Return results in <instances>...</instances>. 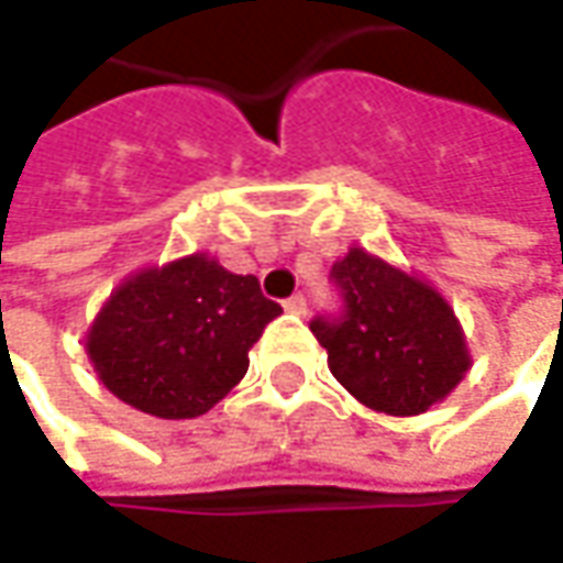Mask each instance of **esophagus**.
<instances>
[{"instance_id": "1", "label": "esophagus", "mask_w": 563, "mask_h": 563, "mask_svg": "<svg viewBox=\"0 0 563 563\" xmlns=\"http://www.w3.org/2000/svg\"><path fill=\"white\" fill-rule=\"evenodd\" d=\"M283 308L286 311H292V314H306L308 311V299L302 296V292H296V296H289L286 302H283Z\"/></svg>"}]
</instances>
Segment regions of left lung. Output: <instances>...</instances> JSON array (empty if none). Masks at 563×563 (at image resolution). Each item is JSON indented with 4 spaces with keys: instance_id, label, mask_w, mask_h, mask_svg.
<instances>
[{
    "instance_id": "8db88e82",
    "label": "left lung",
    "mask_w": 563,
    "mask_h": 563,
    "mask_svg": "<svg viewBox=\"0 0 563 563\" xmlns=\"http://www.w3.org/2000/svg\"><path fill=\"white\" fill-rule=\"evenodd\" d=\"M330 283L340 308L308 328L355 400L387 416H416L466 375L463 330L431 286L362 249L330 267Z\"/></svg>"
}]
</instances>
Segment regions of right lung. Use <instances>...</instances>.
<instances>
[{
  "mask_svg": "<svg viewBox=\"0 0 563 563\" xmlns=\"http://www.w3.org/2000/svg\"><path fill=\"white\" fill-rule=\"evenodd\" d=\"M280 311L252 274L191 255L122 283L87 333V353L119 400L195 419L242 380L249 350Z\"/></svg>",
  "mask_w": 563,
  "mask_h": 563,
  "instance_id": "right-lung-1",
  "label": "right lung"
}]
</instances>
